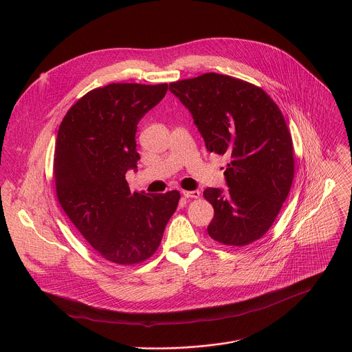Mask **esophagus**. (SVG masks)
<instances>
[{
    "label": "esophagus",
    "mask_w": 352,
    "mask_h": 352,
    "mask_svg": "<svg viewBox=\"0 0 352 352\" xmlns=\"http://www.w3.org/2000/svg\"><path fill=\"white\" fill-rule=\"evenodd\" d=\"M182 195L186 199H197V197H200V192L199 190H182Z\"/></svg>",
    "instance_id": "1"
}]
</instances>
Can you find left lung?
I'll use <instances>...</instances> for the list:
<instances>
[{
	"instance_id": "obj_1",
	"label": "left lung",
	"mask_w": 352,
	"mask_h": 352,
	"mask_svg": "<svg viewBox=\"0 0 352 352\" xmlns=\"http://www.w3.org/2000/svg\"><path fill=\"white\" fill-rule=\"evenodd\" d=\"M190 111L206 148L230 163L228 190L208 188L209 235L227 246L261 239L273 226L294 179V146L278 106L252 83L216 72L170 83Z\"/></svg>"
}]
</instances>
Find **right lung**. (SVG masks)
<instances>
[{
    "label": "right lung",
    "instance_id": "right-lung-1",
    "mask_svg": "<svg viewBox=\"0 0 352 352\" xmlns=\"http://www.w3.org/2000/svg\"><path fill=\"white\" fill-rule=\"evenodd\" d=\"M167 83H110L80 97L57 135V199L72 224L104 259L136 265L152 256L177 210L179 192L131 193L125 174L140 159L135 133Z\"/></svg>",
    "mask_w": 352,
    "mask_h": 352
}]
</instances>
